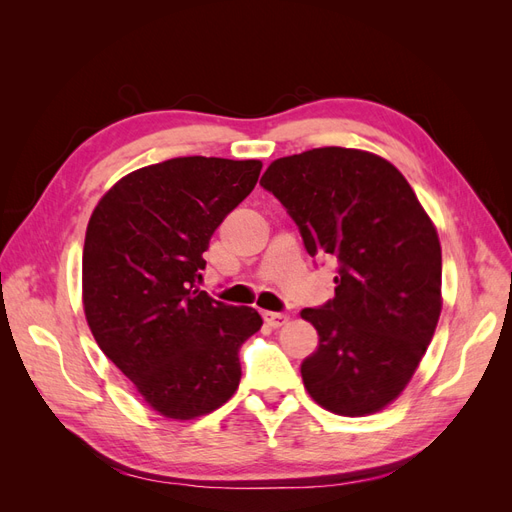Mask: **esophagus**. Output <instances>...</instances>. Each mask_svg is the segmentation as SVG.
<instances>
[{
  "label": "esophagus",
  "instance_id": "34e87169",
  "mask_svg": "<svg viewBox=\"0 0 512 512\" xmlns=\"http://www.w3.org/2000/svg\"><path fill=\"white\" fill-rule=\"evenodd\" d=\"M262 318H265V322L273 329H280V327H284V324H288V316L280 314V312H265L262 314Z\"/></svg>",
  "mask_w": 512,
  "mask_h": 512
}]
</instances>
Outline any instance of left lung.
I'll return each instance as SVG.
<instances>
[{
    "label": "left lung",
    "mask_w": 512,
    "mask_h": 512,
    "mask_svg": "<svg viewBox=\"0 0 512 512\" xmlns=\"http://www.w3.org/2000/svg\"><path fill=\"white\" fill-rule=\"evenodd\" d=\"M260 185L297 222L309 256L339 262L335 297L301 318L318 348L301 363L318 406L380 412L421 363L442 312L438 230L399 170L376 153L309 149L269 164Z\"/></svg>",
    "instance_id": "left-lung-1"
}]
</instances>
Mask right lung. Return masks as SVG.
I'll list each match as a JSON object with an SVG mask.
<instances>
[{
  "label": "right lung",
  "mask_w": 512,
  "mask_h": 512,
  "mask_svg": "<svg viewBox=\"0 0 512 512\" xmlns=\"http://www.w3.org/2000/svg\"><path fill=\"white\" fill-rule=\"evenodd\" d=\"M260 160L173 158L121 177L91 213L83 307L100 350L147 406L192 421L241 380L239 348L262 327L254 307L196 288L209 241L254 190Z\"/></svg>",
  "instance_id": "right-lung-1"
}]
</instances>
